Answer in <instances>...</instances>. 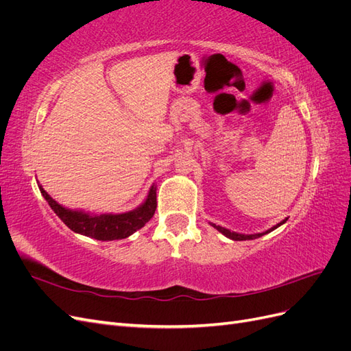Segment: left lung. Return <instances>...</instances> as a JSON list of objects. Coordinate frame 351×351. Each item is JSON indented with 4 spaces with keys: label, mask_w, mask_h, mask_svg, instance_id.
<instances>
[{
    "label": "left lung",
    "mask_w": 351,
    "mask_h": 351,
    "mask_svg": "<svg viewBox=\"0 0 351 351\" xmlns=\"http://www.w3.org/2000/svg\"><path fill=\"white\" fill-rule=\"evenodd\" d=\"M285 221H287V218H285V219H282L281 222H278V224H277V226H274L272 228H269V230H267V231H263V232H256V234H240V232L230 231V230H227V228H224V227H221V226L212 224V222H210V226L214 227V228H217L219 232H222V234H224L226 237H228V239H231V240H236V241H241V240H253V239H259V237H262V236H265V234H268V232H271V231H274L275 228H278L280 226H282Z\"/></svg>",
    "instance_id": "8db88e82"
}]
</instances>
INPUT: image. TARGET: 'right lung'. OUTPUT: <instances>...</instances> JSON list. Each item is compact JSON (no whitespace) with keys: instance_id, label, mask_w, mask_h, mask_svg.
Masks as SVG:
<instances>
[{"instance_id":"obj_1","label":"right lung","mask_w":351,"mask_h":351,"mask_svg":"<svg viewBox=\"0 0 351 351\" xmlns=\"http://www.w3.org/2000/svg\"><path fill=\"white\" fill-rule=\"evenodd\" d=\"M42 196L45 197L51 209L64 224L77 234L102 241L121 240L132 236L149 221L156 209V186L152 184L142 205L124 214H101L95 215L82 209H69L52 199L38 182Z\"/></svg>"}]
</instances>
